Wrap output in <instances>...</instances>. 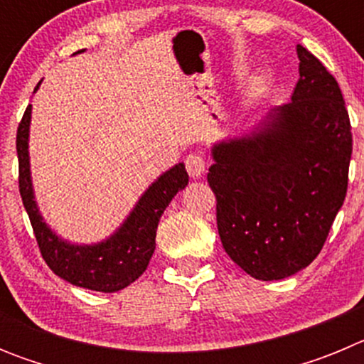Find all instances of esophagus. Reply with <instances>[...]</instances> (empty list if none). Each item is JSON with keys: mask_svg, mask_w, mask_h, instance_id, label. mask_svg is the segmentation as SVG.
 Returning a JSON list of instances; mask_svg holds the SVG:
<instances>
[{"mask_svg": "<svg viewBox=\"0 0 364 364\" xmlns=\"http://www.w3.org/2000/svg\"><path fill=\"white\" fill-rule=\"evenodd\" d=\"M186 169H188L191 178H200L205 173V160L202 154L191 153L186 156Z\"/></svg>", "mask_w": 364, "mask_h": 364, "instance_id": "esophagus-1", "label": "esophagus"}]
</instances>
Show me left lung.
<instances>
[{"label":"left lung","mask_w":364,"mask_h":364,"mask_svg":"<svg viewBox=\"0 0 364 364\" xmlns=\"http://www.w3.org/2000/svg\"><path fill=\"white\" fill-rule=\"evenodd\" d=\"M297 56L291 102L211 149L222 246L259 281L290 277L319 255L348 188L352 125L339 83L302 45Z\"/></svg>","instance_id":"obj_1"}]
</instances>
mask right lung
<instances>
[{"mask_svg":"<svg viewBox=\"0 0 364 364\" xmlns=\"http://www.w3.org/2000/svg\"><path fill=\"white\" fill-rule=\"evenodd\" d=\"M40 83L36 85V89ZM34 89V91H36ZM28 105L18 125L16 151L19 164V195L31 218L34 237L38 240L43 260L58 277L87 290L112 291L124 290L136 281L149 264L154 252V237L160 217L180 189L188 186V171L184 164H176L149 186L142 198L134 205L127 220L107 240L91 246H76L62 240L47 226L38 211L31 182L28 166Z\"/></svg>","mask_w":364,"mask_h":364,"instance_id":"1","label":"right lung"}]
</instances>
